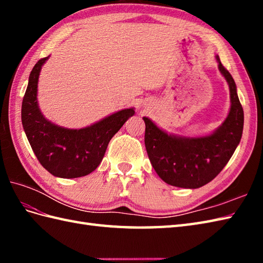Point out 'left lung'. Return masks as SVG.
Returning a JSON list of instances; mask_svg holds the SVG:
<instances>
[{
  "label": "left lung",
  "mask_w": 263,
  "mask_h": 263,
  "mask_svg": "<svg viewBox=\"0 0 263 263\" xmlns=\"http://www.w3.org/2000/svg\"><path fill=\"white\" fill-rule=\"evenodd\" d=\"M217 61L230 86L232 105L227 119L212 135L200 138L171 136L148 117H143L144 144L150 163L161 180L170 185L185 189L205 185L222 171L241 141L244 113L235 81L218 57Z\"/></svg>",
  "instance_id": "left-lung-1"
}]
</instances>
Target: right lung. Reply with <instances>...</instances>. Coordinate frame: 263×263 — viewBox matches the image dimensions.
<instances>
[{"instance_id": "right-lung-1", "label": "right lung", "mask_w": 263, "mask_h": 263, "mask_svg": "<svg viewBox=\"0 0 263 263\" xmlns=\"http://www.w3.org/2000/svg\"><path fill=\"white\" fill-rule=\"evenodd\" d=\"M47 59L39 60L30 72L22 99V126L38 161L52 175L62 178L86 176L97 168L110 139L128 117L135 115V109H122L79 130L53 124L43 116L37 104L39 72Z\"/></svg>"}]
</instances>
